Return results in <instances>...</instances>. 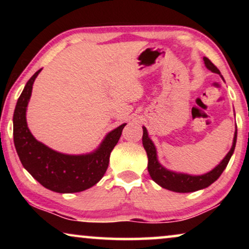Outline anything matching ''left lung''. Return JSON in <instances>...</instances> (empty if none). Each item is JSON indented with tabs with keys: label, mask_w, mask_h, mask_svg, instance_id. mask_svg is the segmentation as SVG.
Returning <instances> with one entry per match:
<instances>
[{
	"label": "left lung",
	"mask_w": 249,
	"mask_h": 249,
	"mask_svg": "<svg viewBox=\"0 0 249 249\" xmlns=\"http://www.w3.org/2000/svg\"><path fill=\"white\" fill-rule=\"evenodd\" d=\"M204 63H205L206 68L212 72L220 73V70L207 59L204 56ZM222 77V76H221ZM223 79V77H222ZM236 142H237V129L234 131L233 136V142L231 146V149L229 153L226 155L222 161L220 162V164H217L212 171L205 173L202 176H192L187 175V173H178L175 171H170V170L165 169L164 166L160 164L158 160V154H156V148L151 138L148 137V132L146 130L145 127H142V146H144L146 153H147L148 158V164L147 169L149 172L151 178L154 181L162 187V188L169 189L171 192L176 193H193L196 190L206 188L210 185L219 179V177L222 175L223 170L227 168L228 163L230 161L231 155L233 154L234 147H236Z\"/></svg>",
	"instance_id": "8db88e82"
}]
</instances>
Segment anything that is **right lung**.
Returning a JSON list of instances; mask_svg holds the SVG:
<instances>
[{
    "instance_id": "add662e5",
    "label": "right lung",
    "mask_w": 249,
    "mask_h": 249,
    "mask_svg": "<svg viewBox=\"0 0 249 249\" xmlns=\"http://www.w3.org/2000/svg\"><path fill=\"white\" fill-rule=\"evenodd\" d=\"M39 69L27 81L17 102L13 114V142L23 168L45 188L69 194L86 190L100 181L107 172L110 154L121 137L125 124L105 136L100 147L84 155H68L55 152L37 141L26 121L27 105Z\"/></svg>"
}]
</instances>
